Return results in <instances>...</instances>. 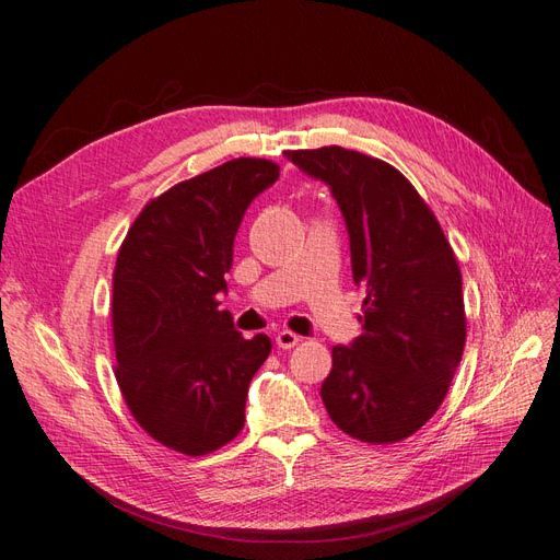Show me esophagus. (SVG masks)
<instances>
[{"label":"esophagus","mask_w":560,"mask_h":560,"mask_svg":"<svg viewBox=\"0 0 560 560\" xmlns=\"http://www.w3.org/2000/svg\"><path fill=\"white\" fill-rule=\"evenodd\" d=\"M300 335H295L293 330H279L277 332V345L281 347V349H293L295 345H300Z\"/></svg>","instance_id":"34e87169"}]
</instances>
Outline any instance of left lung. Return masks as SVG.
<instances>
[{
  "mask_svg": "<svg viewBox=\"0 0 560 560\" xmlns=\"http://www.w3.org/2000/svg\"><path fill=\"white\" fill-rule=\"evenodd\" d=\"M324 180L347 222L363 332L332 347L322 385L330 420L363 443H398L439 410L467 340L455 253L406 175L338 145L285 152Z\"/></svg>",
  "mask_w": 560,
  "mask_h": 560,
  "instance_id": "obj_1",
  "label": "left lung"
}]
</instances>
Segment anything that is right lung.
<instances>
[{
	"mask_svg": "<svg viewBox=\"0 0 560 560\" xmlns=\"http://www.w3.org/2000/svg\"><path fill=\"white\" fill-rule=\"evenodd\" d=\"M279 178L238 156L148 201L112 275L115 377L133 420L171 451L209 455L244 429L248 385L271 351L220 310L248 203Z\"/></svg>",
	"mask_w": 560,
	"mask_h": 560,
	"instance_id": "add662e5",
	"label": "right lung"
}]
</instances>
